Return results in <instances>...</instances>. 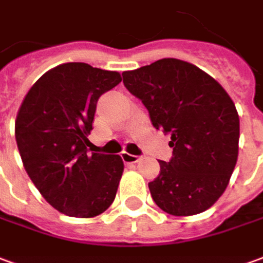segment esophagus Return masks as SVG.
<instances>
[{"mask_svg":"<svg viewBox=\"0 0 263 263\" xmlns=\"http://www.w3.org/2000/svg\"><path fill=\"white\" fill-rule=\"evenodd\" d=\"M121 157H122V161L126 163H137L141 159L139 155H132V154H128V152H122Z\"/></svg>","mask_w":263,"mask_h":263,"instance_id":"obj_1","label":"esophagus"}]
</instances>
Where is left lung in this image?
<instances>
[{
	"label": "left lung",
	"instance_id": "left-lung-1",
	"mask_svg": "<svg viewBox=\"0 0 263 263\" xmlns=\"http://www.w3.org/2000/svg\"><path fill=\"white\" fill-rule=\"evenodd\" d=\"M124 85L170 134L172 158L148 183L152 199L175 216L201 214L227 189L238 159L239 117L219 82L189 62L163 58L122 72Z\"/></svg>",
	"mask_w": 263,
	"mask_h": 263
}]
</instances>
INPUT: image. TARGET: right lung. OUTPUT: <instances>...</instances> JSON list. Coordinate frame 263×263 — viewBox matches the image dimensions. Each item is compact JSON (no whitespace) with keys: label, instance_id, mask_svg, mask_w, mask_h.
I'll return each instance as SVG.
<instances>
[{"label":"right lung","instance_id":"add662e5","mask_svg":"<svg viewBox=\"0 0 263 263\" xmlns=\"http://www.w3.org/2000/svg\"><path fill=\"white\" fill-rule=\"evenodd\" d=\"M122 81L115 71L68 62L49 69L25 95L15 121L24 168L51 206L93 218L111 206L124 171L119 155L89 154L97 102Z\"/></svg>","mask_w":263,"mask_h":263}]
</instances>
